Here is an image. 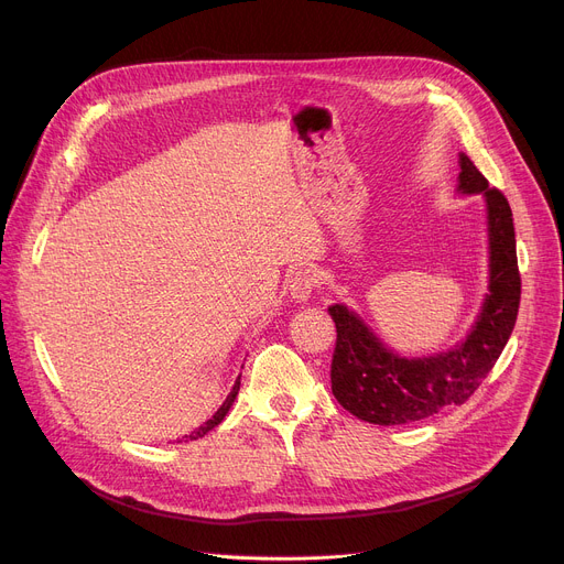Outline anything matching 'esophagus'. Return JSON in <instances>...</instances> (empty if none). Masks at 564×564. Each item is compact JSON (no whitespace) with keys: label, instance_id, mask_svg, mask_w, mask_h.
Here are the masks:
<instances>
[{"label":"esophagus","instance_id":"1","mask_svg":"<svg viewBox=\"0 0 564 564\" xmlns=\"http://www.w3.org/2000/svg\"><path fill=\"white\" fill-rule=\"evenodd\" d=\"M290 296L294 299V302H308L311 294L315 292L317 283H319V276L315 270L311 268H299L290 274Z\"/></svg>","mask_w":564,"mask_h":564}]
</instances>
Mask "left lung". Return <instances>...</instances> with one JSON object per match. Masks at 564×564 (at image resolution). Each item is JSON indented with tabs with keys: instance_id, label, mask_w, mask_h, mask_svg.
<instances>
[{
	"instance_id": "obj_1",
	"label": "left lung",
	"mask_w": 564,
	"mask_h": 564,
	"mask_svg": "<svg viewBox=\"0 0 564 564\" xmlns=\"http://www.w3.org/2000/svg\"><path fill=\"white\" fill-rule=\"evenodd\" d=\"M460 191L480 193L490 224V294L456 349L429 358H399L345 306H330L337 340L330 390L358 420L379 426L410 424L465 403L492 371L517 322L521 274L512 210L499 187L487 183L469 156H460Z\"/></svg>"
}]
</instances>
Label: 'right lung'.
Segmentation results:
<instances>
[{
	"label": "right lung",
	"mask_w": 564,
	"mask_h": 564,
	"mask_svg": "<svg viewBox=\"0 0 564 564\" xmlns=\"http://www.w3.org/2000/svg\"><path fill=\"white\" fill-rule=\"evenodd\" d=\"M238 390H240V379L236 381V386H234L231 394L227 397V401H224V403L219 405V410L215 412V415H213V417H210V420H208V422H206L204 426H199V429H197V431H193L191 435H185L183 440L187 442V440H197V437H204V435H206V433H208L210 429H215V426H217V424H219V422H221L224 417H227V412H229V408L234 405V401H236V397H238Z\"/></svg>",
	"instance_id": "1"
}]
</instances>
